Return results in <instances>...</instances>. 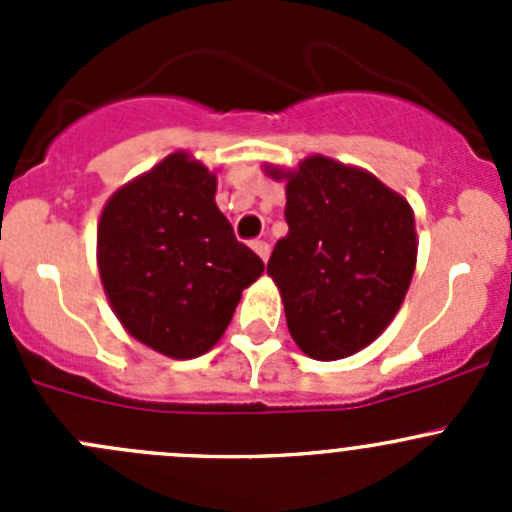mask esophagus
<instances>
[{"mask_svg": "<svg viewBox=\"0 0 512 512\" xmlns=\"http://www.w3.org/2000/svg\"><path fill=\"white\" fill-rule=\"evenodd\" d=\"M252 250H255L257 255L262 257V262L270 260V245H267L265 240H255V242H252Z\"/></svg>", "mask_w": 512, "mask_h": 512, "instance_id": "obj_1", "label": "esophagus"}]
</instances>
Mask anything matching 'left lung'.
<instances>
[{"label": "left lung", "instance_id": "left-lung-1", "mask_svg": "<svg viewBox=\"0 0 512 512\" xmlns=\"http://www.w3.org/2000/svg\"><path fill=\"white\" fill-rule=\"evenodd\" d=\"M287 178L285 220L267 275L280 287L297 347L319 361L352 356L399 312L416 267L411 205L366 170L312 156Z\"/></svg>", "mask_w": 512, "mask_h": 512}]
</instances>
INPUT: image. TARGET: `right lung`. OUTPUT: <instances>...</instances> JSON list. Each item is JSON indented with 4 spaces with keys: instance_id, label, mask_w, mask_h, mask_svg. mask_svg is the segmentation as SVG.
<instances>
[{
    "instance_id": "1",
    "label": "right lung",
    "mask_w": 512,
    "mask_h": 512,
    "mask_svg": "<svg viewBox=\"0 0 512 512\" xmlns=\"http://www.w3.org/2000/svg\"><path fill=\"white\" fill-rule=\"evenodd\" d=\"M98 270L128 334L165 356L193 359L223 337L265 262L215 205V175L173 153L108 200Z\"/></svg>"
}]
</instances>
